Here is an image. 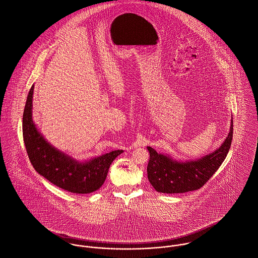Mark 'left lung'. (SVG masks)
<instances>
[{
    "label": "left lung",
    "instance_id": "8db88e82",
    "mask_svg": "<svg viewBox=\"0 0 258 258\" xmlns=\"http://www.w3.org/2000/svg\"><path fill=\"white\" fill-rule=\"evenodd\" d=\"M233 137V118L223 144L214 152L192 161H177L169 155L159 154L148 147L150 161L147 172L151 185L157 192L174 194L198 190L213 176L225 160Z\"/></svg>",
    "mask_w": 258,
    "mask_h": 258
}]
</instances>
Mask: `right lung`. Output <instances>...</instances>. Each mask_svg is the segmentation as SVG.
Here are the masks:
<instances>
[{
  "mask_svg": "<svg viewBox=\"0 0 258 258\" xmlns=\"http://www.w3.org/2000/svg\"><path fill=\"white\" fill-rule=\"evenodd\" d=\"M34 85L23 113V138L28 157L38 174L57 187L75 194H88L104 183L113 160L123 151L116 150L89 161L79 162L50 145L32 118Z\"/></svg>",
  "mask_w": 258,
  "mask_h": 258,
  "instance_id": "add662e5",
  "label": "right lung"
}]
</instances>
